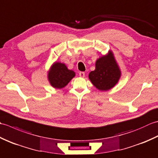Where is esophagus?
<instances>
[{
  "label": "esophagus",
  "mask_w": 158,
  "mask_h": 158,
  "mask_svg": "<svg viewBox=\"0 0 158 158\" xmlns=\"http://www.w3.org/2000/svg\"><path fill=\"white\" fill-rule=\"evenodd\" d=\"M79 76L81 77H85V73L84 72H80L79 73Z\"/></svg>",
  "instance_id": "obj_1"
}]
</instances>
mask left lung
I'll return each instance as SVG.
<instances>
[{"label": "left lung", "mask_w": 158, "mask_h": 158, "mask_svg": "<svg viewBox=\"0 0 158 158\" xmlns=\"http://www.w3.org/2000/svg\"><path fill=\"white\" fill-rule=\"evenodd\" d=\"M121 70L111 51L96 62V69L89 73V79L97 89L107 91L113 88L121 77Z\"/></svg>", "instance_id": "obj_1"}]
</instances>
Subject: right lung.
<instances>
[{"instance_id":"add662e5","label":"right lung","mask_w":158,"mask_h":158,"mask_svg":"<svg viewBox=\"0 0 158 158\" xmlns=\"http://www.w3.org/2000/svg\"><path fill=\"white\" fill-rule=\"evenodd\" d=\"M75 76V73L68 69L64 64L56 62L48 71V78L52 87L61 89L64 88Z\"/></svg>"}]
</instances>
